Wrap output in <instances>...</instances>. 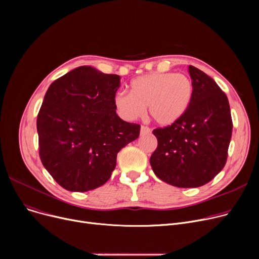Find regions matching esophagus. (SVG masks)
<instances>
[{
  "instance_id": "esophagus-1",
  "label": "esophagus",
  "mask_w": 259,
  "mask_h": 259,
  "mask_svg": "<svg viewBox=\"0 0 259 259\" xmlns=\"http://www.w3.org/2000/svg\"><path fill=\"white\" fill-rule=\"evenodd\" d=\"M151 133V129L148 128L146 126H142L141 127V135H145V134H150Z\"/></svg>"
}]
</instances>
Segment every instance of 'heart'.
Here are the masks:
<instances>
[{"label": "heart", "mask_w": 259, "mask_h": 259, "mask_svg": "<svg viewBox=\"0 0 259 259\" xmlns=\"http://www.w3.org/2000/svg\"><path fill=\"white\" fill-rule=\"evenodd\" d=\"M193 84L188 75L172 72H154L130 81L129 93L117 92L113 103L118 115L135 120L144 114L159 126H171L187 112L193 99Z\"/></svg>", "instance_id": "b5f03b06"}]
</instances>
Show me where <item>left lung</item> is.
I'll return each instance as SVG.
<instances>
[{
	"label": "left lung",
	"instance_id": "left-lung-1",
	"mask_svg": "<svg viewBox=\"0 0 259 259\" xmlns=\"http://www.w3.org/2000/svg\"><path fill=\"white\" fill-rule=\"evenodd\" d=\"M193 99L187 112L173 125L157 128V148L150 165L157 178L179 188L206 185L226 165L232 135L227 95L215 80L190 65Z\"/></svg>",
	"mask_w": 259,
	"mask_h": 259
}]
</instances>
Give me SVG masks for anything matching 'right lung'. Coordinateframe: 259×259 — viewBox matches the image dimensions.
Returning <instances> with one entry per match:
<instances>
[{
    "label": "right lung",
    "instance_id": "right-lung-1",
    "mask_svg": "<svg viewBox=\"0 0 259 259\" xmlns=\"http://www.w3.org/2000/svg\"><path fill=\"white\" fill-rule=\"evenodd\" d=\"M120 76L80 66L49 86L36 119L39 158L53 180L71 192L103 186L121 148L141 126L122 120L113 99Z\"/></svg>",
    "mask_w": 259,
    "mask_h": 259
}]
</instances>
